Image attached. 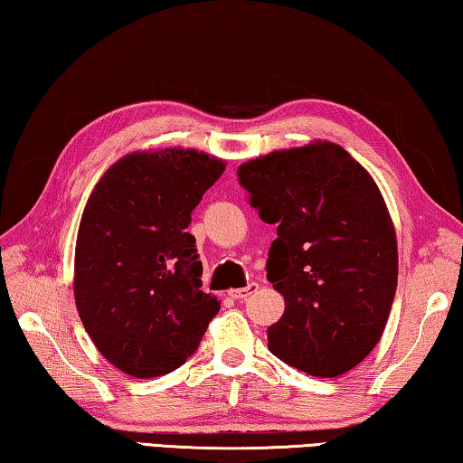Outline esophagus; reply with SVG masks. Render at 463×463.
<instances>
[{
	"label": "esophagus",
	"instance_id": "obj_1",
	"mask_svg": "<svg viewBox=\"0 0 463 463\" xmlns=\"http://www.w3.org/2000/svg\"><path fill=\"white\" fill-rule=\"evenodd\" d=\"M256 290H258V282H250V285L244 287V288L230 290V297L236 298V301H246V298H248L250 295H254Z\"/></svg>",
	"mask_w": 463,
	"mask_h": 463
}]
</instances>
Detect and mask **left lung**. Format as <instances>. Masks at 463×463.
I'll list each match as a JSON object with an SVG mask.
<instances>
[{
	"instance_id": "left-lung-1",
	"label": "left lung",
	"mask_w": 463,
	"mask_h": 463,
	"mask_svg": "<svg viewBox=\"0 0 463 463\" xmlns=\"http://www.w3.org/2000/svg\"><path fill=\"white\" fill-rule=\"evenodd\" d=\"M264 223H277L266 277L285 297L269 350L298 370L335 378L383 337L399 252L378 186L342 146L315 142L238 168Z\"/></svg>"
}]
</instances>
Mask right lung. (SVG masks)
<instances>
[{"mask_svg":"<svg viewBox=\"0 0 463 463\" xmlns=\"http://www.w3.org/2000/svg\"><path fill=\"white\" fill-rule=\"evenodd\" d=\"M225 165L197 150L134 152L89 197L75 250V301L97 350L136 378L183 366L219 313L201 290L186 232Z\"/></svg>","mask_w":463,"mask_h":463,"instance_id":"1","label":"right lung"}]
</instances>
